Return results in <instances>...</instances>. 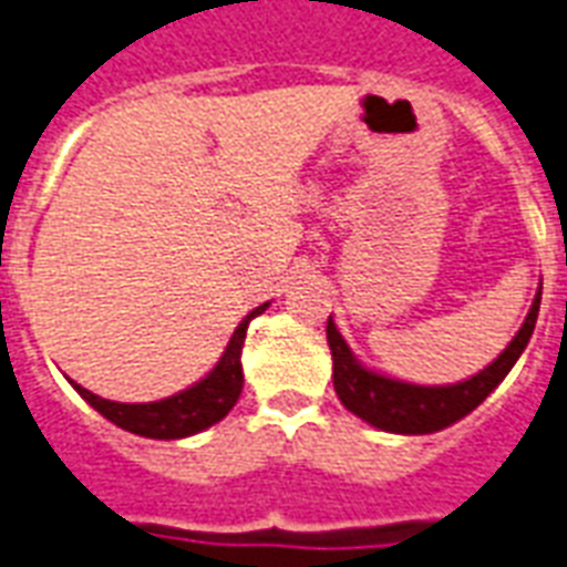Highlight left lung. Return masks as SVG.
<instances>
[{
  "label": "left lung",
  "instance_id": "8db88e82",
  "mask_svg": "<svg viewBox=\"0 0 567 567\" xmlns=\"http://www.w3.org/2000/svg\"><path fill=\"white\" fill-rule=\"evenodd\" d=\"M538 309L540 291L532 303L529 316L519 327V333L511 339V346L477 375L460 381V384H447V388H421V384H405V381L384 379V375L369 372L351 358L333 318H327V342H330V354H333L337 396L348 412H354L358 417L379 426V430H388V433L423 435L444 430V426L465 417L472 409H477L496 390L498 381L511 372V367L523 354V348L529 346L532 330L538 321Z\"/></svg>",
  "mask_w": 567,
  "mask_h": 567
}]
</instances>
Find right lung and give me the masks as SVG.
<instances>
[{
	"mask_svg": "<svg viewBox=\"0 0 567 567\" xmlns=\"http://www.w3.org/2000/svg\"><path fill=\"white\" fill-rule=\"evenodd\" d=\"M267 303L251 309L249 316L243 318V324L234 330L225 354L209 372L207 379L198 381L195 388L183 390L177 396L162 402H141V405H128V402H111L95 396L81 384H74L83 400L90 402L95 412H102L107 421L123 426L134 435H146V439H186L200 430H207L213 423H219L225 414L234 409V402L240 400L243 390V367L240 351L246 342V330L255 316H261Z\"/></svg>",
	"mask_w": 567,
	"mask_h": 567,
	"instance_id": "right-lung-1",
	"label": "right lung"
}]
</instances>
